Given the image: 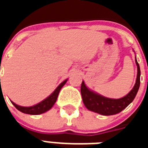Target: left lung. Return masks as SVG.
<instances>
[{
  "label": "left lung",
  "instance_id": "obj_1",
  "mask_svg": "<svg viewBox=\"0 0 148 148\" xmlns=\"http://www.w3.org/2000/svg\"><path fill=\"white\" fill-rule=\"evenodd\" d=\"M136 64L137 65V77L135 85L127 95L121 99H110L99 95L87 88L83 81L81 86V93L84 104L86 108L89 110L103 116L117 114L125 109L135 99L140 86V67L137 62L136 58Z\"/></svg>",
  "mask_w": 148,
  "mask_h": 148
}]
</instances>
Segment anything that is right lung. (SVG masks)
<instances>
[{"label":"right lung","instance_id":"right-lung-1","mask_svg":"<svg viewBox=\"0 0 148 148\" xmlns=\"http://www.w3.org/2000/svg\"><path fill=\"white\" fill-rule=\"evenodd\" d=\"M66 82H67V79H66L62 83L60 84L58 86V87L54 90V92L51 94L49 96H48L47 99L43 100L42 101H40L38 104L32 106V107H22V106H19L18 104H15L12 101H11V102L18 110L23 113L30 115L41 114V113H45V112H47V111H48L53 108V106L56 102V100H57V98H58L60 90L62 88L63 86L66 84Z\"/></svg>","mask_w":148,"mask_h":148}]
</instances>
